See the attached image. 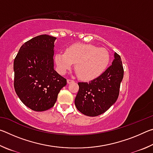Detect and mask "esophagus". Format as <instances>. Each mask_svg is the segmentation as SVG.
Here are the masks:
<instances>
[{
  "instance_id": "34e87169",
  "label": "esophagus",
  "mask_w": 153,
  "mask_h": 153,
  "mask_svg": "<svg viewBox=\"0 0 153 153\" xmlns=\"http://www.w3.org/2000/svg\"><path fill=\"white\" fill-rule=\"evenodd\" d=\"M74 82V80H72V79H68L67 80V84H70V83H71V82Z\"/></svg>"
}]
</instances>
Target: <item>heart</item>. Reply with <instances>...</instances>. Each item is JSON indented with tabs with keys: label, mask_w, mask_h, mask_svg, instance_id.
Returning a JSON list of instances; mask_svg holds the SVG:
<instances>
[{
	"label": "heart",
	"mask_w": 153,
	"mask_h": 153,
	"mask_svg": "<svg viewBox=\"0 0 153 153\" xmlns=\"http://www.w3.org/2000/svg\"><path fill=\"white\" fill-rule=\"evenodd\" d=\"M58 71L65 74L75 63L76 73L85 81L97 78L104 73L110 61L108 52L105 48L89 44H74L59 52L55 56Z\"/></svg>",
	"instance_id": "b5f03b06"
}]
</instances>
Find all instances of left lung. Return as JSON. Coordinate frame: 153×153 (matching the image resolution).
<instances>
[{
	"label": "left lung",
	"mask_w": 153,
	"mask_h": 153,
	"mask_svg": "<svg viewBox=\"0 0 153 153\" xmlns=\"http://www.w3.org/2000/svg\"><path fill=\"white\" fill-rule=\"evenodd\" d=\"M123 68L120 56L114 53L112 65L102 75L89 83L79 82L75 105L79 112L95 117L107 111L117 100Z\"/></svg>",
	"instance_id": "8db88e82"
}]
</instances>
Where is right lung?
Masks as SVG:
<instances>
[{"label":"right lung","mask_w":153,"mask_h":153,"mask_svg":"<svg viewBox=\"0 0 153 153\" xmlns=\"http://www.w3.org/2000/svg\"><path fill=\"white\" fill-rule=\"evenodd\" d=\"M56 38L44 34L25 42L13 63L14 88L28 108L44 111L55 105L67 80L54 69V47Z\"/></svg>","instance_id":"1"}]
</instances>
